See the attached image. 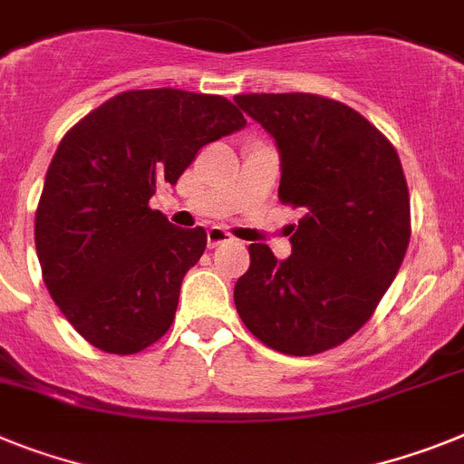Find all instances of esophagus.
Returning a JSON list of instances; mask_svg holds the SVG:
<instances>
[{
    "label": "esophagus",
    "instance_id": "34e87169",
    "mask_svg": "<svg viewBox=\"0 0 464 464\" xmlns=\"http://www.w3.org/2000/svg\"><path fill=\"white\" fill-rule=\"evenodd\" d=\"M229 241H235V237L229 235V232H225L223 227H211L206 232V244H208V248H216L220 246V244H229Z\"/></svg>",
    "mask_w": 464,
    "mask_h": 464
}]
</instances>
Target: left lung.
Masks as SVG:
<instances>
[{"instance_id": "8db88e82", "label": "left lung", "mask_w": 464, "mask_h": 464, "mask_svg": "<svg viewBox=\"0 0 464 464\" xmlns=\"http://www.w3.org/2000/svg\"><path fill=\"white\" fill-rule=\"evenodd\" d=\"M237 105L276 140L279 201L303 208L293 253L251 244L235 304L263 345L322 354L373 316L411 239L401 161L363 114L316 93H244Z\"/></svg>"}]
</instances>
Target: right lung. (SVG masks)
I'll list each match as a JSON object with an SVG mask.
<instances>
[{
	"instance_id": "right-lung-1",
	"label": "right lung",
	"mask_w": 464,
	"mask_h": 464,
	"mask_svg": "<svg viewBox=\"0 0 464 464\" xmlns=\"http://www.w3.org/2000/svg\"><path fill=\"white\" fill-rule=\"evenodd\" d=\"M244 124L223 96L142 89L117 93L63 136L34 213V246L51 298L91 345L138 354L171 328L206 229L173 227L150 197Z\"/></svg>"
}]
</instances>
